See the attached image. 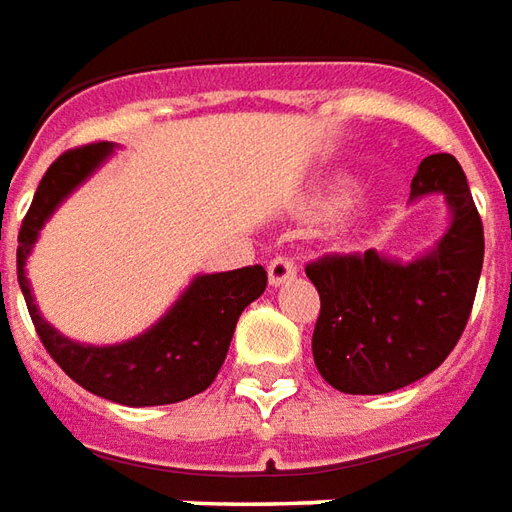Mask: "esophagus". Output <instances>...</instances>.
Returning <instances> with one entry per match:
<instances>
[{"mask_svg":"<svg viewBox=\"0 0 512 512\" xmlns=\"http://www.w3.org/2000/svg\"><path fill=\"white\" fill-rule=\"evenodd\" d=\"M296 270V262H293L290 256H276V259H270V264H267V276H270V284H273V287H279L284 281L293 279Z\"/></svg>","mask_w":512,"mask_h":512,"instance_id":"1","label":"esophagus"}]
</instances>
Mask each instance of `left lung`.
<instances>
[{
    "mask_svg": "<svg viewBox=\"0 0 512 512\" xmlns=\"http://www.w3.org/2000/svg\"><path fill=\"white\" fill-rule=\"evenodd\" d=\"M442 194L451 225L414 262L377 250L332 253L307 264L321 296L312 358L344 394H389L434 372L465 332L485 259V231L454 154H428L411 200Z\"/></svg>",
    "mask_w": 512,
    "mask_h": 512,
    "instance_id": "8db88e82",
    "label": "left lung"
}]
</instances>
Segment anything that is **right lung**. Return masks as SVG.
<instances>
[{"instance_id":"obj_1","label":"right lung","mask_w":512,"mask_h":512,"mask_svg":"<svg viewBox=\"0 0 512 512\" xmlns=\"http://www.w3.org/2000/svg\"><path fill=\"white\" fill-rule=\"evenodd\" d=\"M112 149V143H89L64 152L47 168L19 228V287L41 344L78 386L120 406H168L205 392L214 383L239 315L267 287V270L262 264H253L228 273L197 276L174 301V307L132 341L89 346L64 338L41 318L24 264L50 214L104 163Z\"/></svg>"}]
</instances>
